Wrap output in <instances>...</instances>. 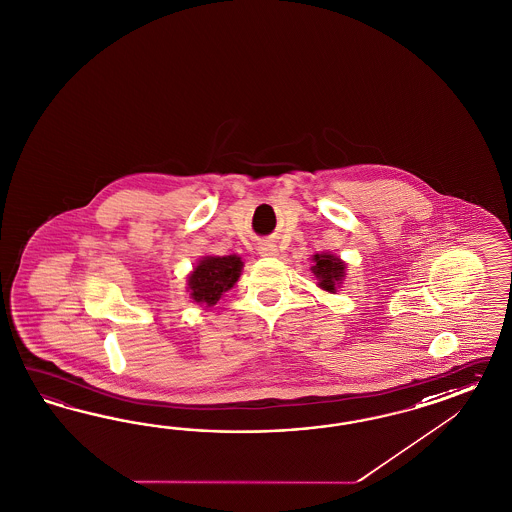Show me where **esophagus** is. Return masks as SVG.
Returning <instances> with one entry per match:
<instances>
[{
	"instance_id": "34e87169",
	"label": "esophagus",
	"mask_w": 512,
	"mask_h": 512,
	"mask_svg": "<svg viewBox=\"0 0 512 512\" xmlns=\"http://www.w3.org/2000/svg\"><path fill=\"white\" fill-rule=\"evenodd\" d=\"M276 251H278V249L274 248V246H264V248H261V255L270 257V255H276Z\"/></svg>"
}]
</instances>
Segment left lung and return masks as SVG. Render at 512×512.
Masks as SVG:
<instances>
[{"mask_svg":"<svg viewBox=\"0 0 512 512\" xmlns=\"http://www.w3.org/2000/svg\"><path fill=\"white\" fill-rule=\"evenodd\" d=\"M313 274L315 278L319 279V287L325 289L328 293L336 291V285L341 283L343 274H345V264L341 263L338 257L334 255H315L313 257Z\"/></svg>","mask_w":512,"mask_h":512,"instance_id":"8db88e82","label":"left lung"}]
</instances>
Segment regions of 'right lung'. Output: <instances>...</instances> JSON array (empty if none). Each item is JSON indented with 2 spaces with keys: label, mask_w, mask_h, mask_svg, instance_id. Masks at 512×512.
Here are the masks:
<instances>
[{
  "label": "right lung",
  "mask_w": 512,
  "mask_h": 512,
  "mask_svg": "<svg viewBox=\"0 0 512 512\" xmlns=\"http://www.w3.org/2000/svg\"><path fill=\"white\" fill-rule=\"evenodd\" d=\"M242 261L236 255L204 257L189 276V291L195 302L214 306L225 291H229L240 278Z\"/></svg>",
  "instance_id": "obj_1"
}]
</instances>
